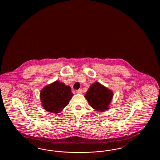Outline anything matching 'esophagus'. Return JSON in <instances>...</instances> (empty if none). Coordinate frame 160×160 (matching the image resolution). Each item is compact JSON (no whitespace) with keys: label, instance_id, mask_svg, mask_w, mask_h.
I'll return each instance as SVG.
<instances>
[{"label":"esophagus","instance_id":"1","mask_svg":"<svg viewBox=\"0 0 160 160\" xmlns=\"http://www.w3.org/2000/svg\"><path fill=\"white\" fill-rule=\"evenodd\" d=\"M76 92H77L78 94H82V89H79V90H78L76 91Z\"/></svg>","mask_w":160,"mask_h":160}]
</instances>
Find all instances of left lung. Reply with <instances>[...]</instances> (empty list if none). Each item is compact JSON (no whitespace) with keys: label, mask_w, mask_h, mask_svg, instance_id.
I'll return each instance as SVG.
<instances>
[{"label":"left lung","mask_w":160,"mask_h":160,"mask_svg":"<svg viewBox=\"0 0 160 160\" xmlns=\"http://www.w3.org/2000/svg\"><path fill=\"white\" fill-rule=\"evenodd\" d=\"M113 92L98 82L92 84L85 94L89 105L96 111L103 112L110 108Z\"/></svg>","instance_id":"8db88e82"}]
</instances>
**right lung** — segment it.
Returning a JSON list of instances; mask_svg holds the SVG:
<instances>
[{
	"mask_svg": "<svg viewBox=\"0 0 160 160\" xmlns=\"http://www.w3.org/2000/svg\"><path fill=\"white\" fill-rule=\"evenodd\" d=\"M73 94L70 86L55 81L44 87L40 92L42 106L47 112L60 113L68 104Z\"/></svg>",
	"mask_w": 160,
	"mask_h": 160,
	"instance_id": "1",
	"label": "right lung"
}]
</instances>
